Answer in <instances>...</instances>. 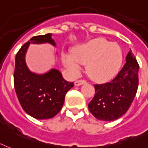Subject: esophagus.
Instances as JSON below:
<instances>
[{
    "label": "esophagus",
    "instance_id": "esophagus-1",
    "mask_svg": "<svg viewBox=\"0 0 148 148\" xmlns=\"http://www.w3.org/2000/svg\"><path fill=\"white\" fill-rule=\"evenodd\" d=\"M85 83H86V81H85V80H77V81L74 82V85L76 86H80V85H84Z\"/></svg>",
    "mask_w": 148,
    "mask_h": 148
}]
</instances>
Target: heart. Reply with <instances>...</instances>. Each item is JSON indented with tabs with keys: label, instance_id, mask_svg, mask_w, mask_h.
<instances>
[{
	"label": "heart",
	"instance_id": "1",
	"mask_svg": "<svg viewBox=\"0 0 148 148\" xmlns=\"http://www.w3.org/2000/svg\"><path fill=\"white\" fill-rule=\"evenodd\" d=\"M62 59L73 74H77L87 63V72L92 78L105 82L113 77L121 67L123 53L117 43L103 38H96L76 47L71 52H64Z\"/></svg>",
	"mask_w": 148,
	"mask_h": 148
}]
</instances>
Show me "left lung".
<instances>
[{
  "instance_id": "obj_1",
  "label": "left lung",
  "mask_w": 148,
  "mask_h": 148,
  "mask_svg": "<svg viewBox=\"0 0 148 148\" xmlns=\"http://www.w3.org/2000/svg\"><path fill=\"white\" fill-rule=\"evenodd\" d=\"M126 62L111 82L95 85V96L88 110L99 120L111 121L124 115L135 98L138 88L139 65L131 51Z\"/></svg>"
}]
</instances>
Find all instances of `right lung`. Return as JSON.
Instances as JSON below:
<instances>
[{"label":"right lung","mask_w":148,"mask_h":148,"mask_svg":"<svg viewBox=\"0 0 148 148\" xmlns=\"http://www.w3.org/2000/svg\"><path fill=\"white\" fill-rule=\"evenodd\" d=\"M52 34L33 37L19 49L16 56L14 85L24 111L37 119H52L63 108L65 95L74 86L66 82L60 71L51 69L45 74L29 71L26 54L30 44L49 43L56 47Z\"/></svg>","instance_id":"right-lung-1"}]
</instances>
